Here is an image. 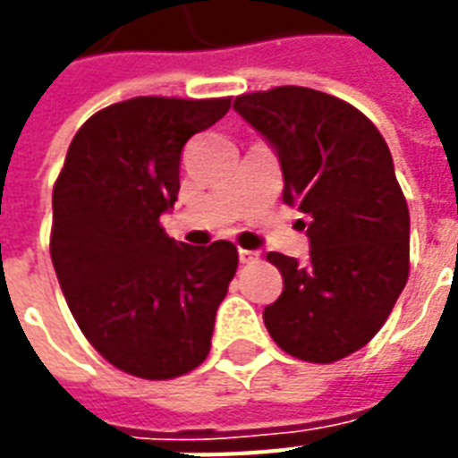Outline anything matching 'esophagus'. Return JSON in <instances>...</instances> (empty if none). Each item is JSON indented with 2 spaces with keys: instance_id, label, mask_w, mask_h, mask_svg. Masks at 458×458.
Here are the masks:
<instances>
[{
  "instance_id": "esophagus-1",
  "label": "esophagus",
  "mask_w": 458,
  "mask_h": 458,
  "mask_svg": "<svg viewBox=\"0 0 458 458\" xmlns=\"http://www.w3.org/2000/svg\"><path fill=\"white\" fill-rule=\"evenodd\" d=\"M238 258L242 265H250V262L259 259V252H255V250H238Z\"/></svg>"
}]
</instances>
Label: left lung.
<instances>
[{
    "mask_svg": "<svg viewBox=\"0 0 458 458\" xmlns=\"http://www.w3.org/2000/svg\"><path fill=\"white\" fill-rule=\"evenodd\" d=\"M233 110L275 149L282 199L309 216V262L269 252L284 289L265 307L275 344L309 363L363 348L410 275V210L383 134L353 105L282 85L235 98Z\"/></svg>",
    "mask_w": 458,
    "mask_h": 458,
    "instance_id": "1",
    "label": "left lung"
}]
</instances>
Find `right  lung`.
Wrapping results in <instances>:
<instances>
[{
    "instance_id": "obj_1",
    "label": "right lung",
    "mask_w": 458,
    "mask_h": 458,
    "mask_svg": "<svg viewBox=\"0 0 458 458\" xmlns=\"http://www.w3.org/2000/svg\"><path fill=\"white\" fill-rule=\"evenodd\" d=\"M228 110L230 98H131L95 113L68 147L51 259L85 338L124 373L166 380L210 351L238 250L176 242L159 218L179 196L183 144Z\"/></svg>"
}]
</instances>
